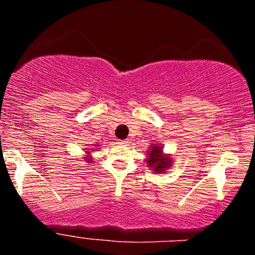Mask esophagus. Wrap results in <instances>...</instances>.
<instances>
[{
    "mask_svg": "<svg viewBox=\"0 0 255 255\" xmlns=\"http://www.w3.org/2000/svg\"><path fill=\"white\" fill-rule=\"evenodd\" d=\"M127 143H128V141H126V140H119V141H118V144H120V145H123V146H125V145H127Z\"/></svg>",
    "mask_w": 255,
    "mask_h": 255,
    "instance_id": "34e87169",
    "label": "esophagus"
}]
</instances>
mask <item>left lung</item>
I'll return each instance as SVG.
<instances>
[{"label":"left lung","instance_id":"left-lung-1","mask_svg":"<svg viewBox=\"0 0 255 255\" xmlns=\"http://www.w3.org/2000/svg\"><path fill=\"white\" fill-rule=\"evenodd\" d=\"M170 158H167L162 155V150L159 146H153L152 149H150L149 157L147 158V163L149 166L154 167V171L157 172V173H163L164 169H166L167 165H169Z\"/></svg>","mask_w":255,"mask_h":255}]
</instances>
